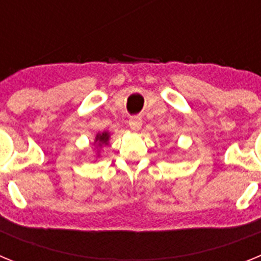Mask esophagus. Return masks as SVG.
<instances>
[{
    "label": "esophagus",
    "instance_id": "1",
    "mask_svg": "<svg viewBox=\"0 0 261 261\" xmlns=\"http://www.w3.org/2000/svg\"><path fill=\"white\" fill-rule=\"evenodd\" d=\"M141 125H142L141 117L133 116V117H130V119H129V126H130V129H132V130H135V132L140 130Z\"/></svg>",
    "mask_w": 261,
    "mask_h": 261
}]
</instances>
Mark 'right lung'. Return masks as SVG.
<instances>
[{
    "mask_svg": "<svg viewBox=\"0 0 261 261\" xmlns=\"http://www.w3.org/2000/svg\"><path fill=\"white\" fill-rule=\"evenodd\" d=\"M108 140H110V135H108V132L98 133L95 137V144L98 145V146H103V145L108 144Z\"/></svg>",
    "mask_w": 261,
    "mask_h": 261,
    "instance_id": "add662e5",
    "label": "right lung"
}]
</instances>
